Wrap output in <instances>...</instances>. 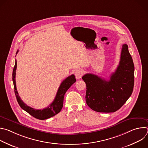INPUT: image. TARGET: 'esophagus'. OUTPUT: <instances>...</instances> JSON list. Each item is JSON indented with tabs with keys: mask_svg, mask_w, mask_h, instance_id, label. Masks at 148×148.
Listing matches in <instances>:
<instances>
[{
	"mask_svg": "<svg viewBox=\"0 0 148 148\" xmlns=\"http://www.w3.org/2000/svg\"><path fill=\"white\" fill-rule=\"evenodd\" d=\"M83 74H84V71L81 69H79V70H77L75 73V77L77 79H79L80 78H81V77L83 75Z\"/></svg>",
	"mask_w": 148,
	"mask_h": 148,
	"instance_id": "esophagus-1",
	"label": "esophagus"
}]
</instances>
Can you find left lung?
Returning a JSON list of instances; mask_svg holds the SVG:
<instances>
[{"instance_id":"left-lung-1","label":"left lung","mask_w":148,"mask_h":148,"mask_svg":"<svg viewBox=\"0 0 148 148\" xmlns=\"http://www.w3.org/2000/svg\"><path fill=\"white\" fill-rule=\"evenodd\" d=\"M82 78L86 84V100L91 109L98 112L118 110L131 95L134 86V64L128 45L122 46L119 64L109 81L92 74Z\"/></svg>"}]
</instances>
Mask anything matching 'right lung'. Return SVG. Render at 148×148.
<instances>
[{"label":"right lung","mask_w":148,"mask_h":148,"mask_svg":"<svg viewBox=\"0 0 148 148\" xmlns=\"http://www.w3.org/2000/svg\"><path fill=\"white\" fill-rule=\"evenodd\" d=\"M18 51V50L17 51L16 54L17 53ZM16 68H17V61L16 60L15 65L13 70L12 79H13V85H14V93L20 107L23 110H24L25 111L28 112L30 115L33 116V117L41 120H44V119L50 118L56 115L58 113H59L62 108L64 97L66 91L76 81V79L75 78L74 75L72 74L71 75L68 77L61 82L58 88L56 96L54 101L49 107H47L45 109H43L42 110H36L27 105L25 103H24V102L22 99H21L20 97L18 96V94L16 88V79H15Z\"/></svg>","instance_id":"right-lung-1"}]
</instances>
